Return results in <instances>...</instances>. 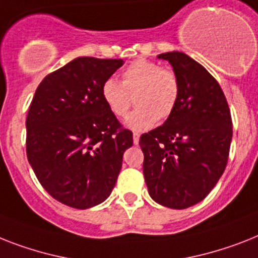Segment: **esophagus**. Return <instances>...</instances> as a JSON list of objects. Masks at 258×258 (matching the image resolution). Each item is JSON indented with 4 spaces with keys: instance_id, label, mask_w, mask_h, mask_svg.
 I'll use <instances>...</instances> for the list:
<instances>
[{
    "instance_id": "34e87169",
    "label": "esophagus",
    "mask_w": 258,
    "mask_h": 258,
    "mask_svg": "<svg viewBox=\"0 0 258 258\" xmlns=\"http://www.w3.org/2000/svg\"><path fill=\"white\" fill-rule=\"evenodd\" d=\"M139 143V134L134 133V144Z\"/></svg>"
}]
</instances>
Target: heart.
Segmentation results:
<instances>
[{
	"mask_svg": "<svg viewBox=\"0 0 258 258\" xmlns=\"http://www.w3.org/2000/svg\"><path fill=\"white\" fill-rule=\"evenodd\" d=\"M102 99L116 118L128 114L133 98L138 107L127 119V127L146 131L172 115L179 100L180 85L176 74L156 62L138 59L122 73V83L108 78L102 85Z\"/></svg>",
	"mask_w": 258,
	"mask_h": 258,
	"instance_id": "heart-1",
	"label": "heart"
}]
</instances>
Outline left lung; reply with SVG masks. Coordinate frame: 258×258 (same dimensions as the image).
<instances>
[{
    "instance_id": "obj_1",
    "label": "left lung",
    "mask_w": 258,
    "mask_h": 258,
    "mask_svg": "<svg viewBox=\"0 0 258 258\" xmlns=\"http://www.w3.org/2000/svg\"><path fill=\"white\" fill-rule=\"evenodd\" d=\"M168 60L180 85L172 115L140 136L143 173L155 202L172 209L198 204L213 189L227 167L232 118L217 81L187 54H159Z\"/></svg>"
}]
</instances>
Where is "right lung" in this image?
<instances>
[{
  "label": "right lung",
  "instance_id": "1",
  "mask_svg": "<svg viewBox=\"0 0 258 258\" xmlns=\"http://www.w3.org/2000/svg\"><path fill=\"white\" fill-rule=\"evenodd\" d=\"M122 59L79 56L46 75L26 118V155L55 200L87 209L110 196L133 133L102 99V85Z\"/></svg>",
  "mask_w": 258,
  "mask_h": 258
}]
</instances>
